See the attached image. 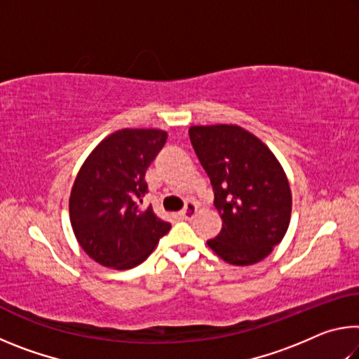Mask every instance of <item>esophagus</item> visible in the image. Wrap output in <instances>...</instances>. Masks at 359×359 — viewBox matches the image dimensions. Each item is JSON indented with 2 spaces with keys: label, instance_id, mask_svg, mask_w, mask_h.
<instances>
[{
  "label": "esophagus",
  "instance_id": "obj_1",
  "mask_svg": "<svg viewBox=\"0 0 359 359\" xmlns=\"http://www.w3.org/2000/svg\"><path fill=\"white\" fill-rule=\"evenodd\" d=\"M196 212H198L196 204H194V203H187L184 210L180 212V217L185 218V220H191V218L196 215Z\"/></svg>",
  "mask_w": 359,
  "mask_h": 359
}]
</instances>
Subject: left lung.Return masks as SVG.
<instances>
[{
    "instance_id": "8db88e82",
    "label": "left lung",
    "mask_w": 359,
    "mask_h": 359,
    "mask_svg": "<svg viewBox=\"0 0 359 359\" xmlns=\"http://www.w3.org/2000/svg\"><path fill=\"white\" fill-rule=\"evenodd\" d=\"M188 135L223 222L208 245L229 264L264 259L283 239L291 217V190L280 163L241 126H191Z\"/></svg>"
}]
</instances>
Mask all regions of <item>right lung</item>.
Here are the masks:
<instances>
[{"instance_id": "1", "label": "right lung", "mask_w": 359, "mask_h": 359, "mask_svg": "<svg viewBox=\"0 0 359 359\" xmlns=\"http://www.w3.org/2000/svg\"><path fill=\"white\" fill-rule=\"evenodd\" d=\"M168 139L161 130H120L101 141L74 180L71 226L96 263L131 269L147 259L171 223L156 217L142 198L145 171Z\"/></svg>"}]
</instances>
